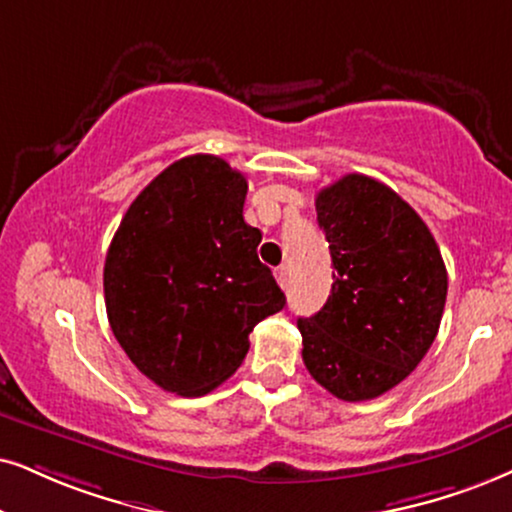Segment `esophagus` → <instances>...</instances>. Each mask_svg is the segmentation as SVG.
Listing matches in <instances>:
<instances>
[{"mask_svg": "<svg viewBox=\"0 0 512 512\" xmlns=\"http://www.w3.org/2000/svg\"><path fill=\"white\" fill-rule=\"evenodd\" d=\"M274 276H276L278 286L288 288V281H290V271H288V267H278V269L274 271Z\"/></svg>", "mask_w": 512, "mask_h": 512, "instance_id": "esophagus-1", "label": "esophagus"}]
</instances>
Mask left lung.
<instances>
[{"mask_svg":"<svg viewBox=\"0 0 512 512\" xmlns=\"http://www.w3.org/2000/svg\"><path fill=\"white\" fill-rule=\"evenodd\" d=\"M316 219L335 274L326 304L297 319L302 361L338 399H375L437 338L449 286L442 252L418 212L366 174L321 189Z\"/></svg>","mask_w":512,"mask_h":512,"instance_id":"obj_1","label":"left lung"}]
</instances>
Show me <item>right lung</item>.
Segmentation results:
<instances>
[{
  "instance_id": "obj_1",
  "label": "right lung",
  "mask_w": 512,
  "mask_h": 512,
  "mask_svg": "<svg viewBox=\"0 0 512 512\" xmlns=\"http://www.w3.org/2000/svg\"><path fill=\"white\" fill-rule=\"evenodd\" d=\"M248 181L217 155L172 163L134 198L103 267L115 340L155 385L200 397L236 373L286 295L245 224Z\"/></svg>"
}]
</instances>
